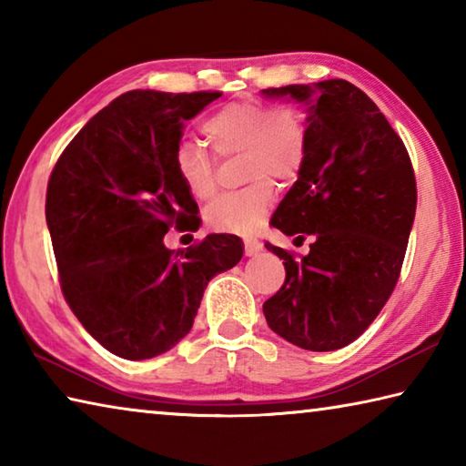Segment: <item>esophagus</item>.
<instances>
[{
    "label": "esophagus",
    "instance_id": "esophagus-1",
    "mask_svg": "<svg viewBox=\"0 0 466 466\" xmlns=\"http://www.w3.org/2000/svg\"><path fill=\"white\" fill-rule=\"evenodd\" d=\"M258 250H263V244L258 242L257 238H252V236H248V238H244V252H247V255L250 257V255H257Z\"/></svg>",
    "mask_w": 466,
    "mask_h": 466
}]
</instances>
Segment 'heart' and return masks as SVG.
Segmentation results:
<instances>
[{"mask_svg":"<svg viewBox=\"0 0 466 466\" xmlns=\"http://www.w3.org/2000/svg\"><path fill=\"white\" fill-rule=\"evenodd\" d=\"M203 133L216 156H240V191L222 195L205 209V222L218 232H252L273 208L279 187L294 185L310 147L306 115L294 105L263 100L228 102L208 116ZM175 168L188 195L209 201L218 191V160L195 141H180Z\"/></svg>","mask_w":466,"mask_h":466,"instance_id":"b5f03b06","label":"heart"}]
</instances>
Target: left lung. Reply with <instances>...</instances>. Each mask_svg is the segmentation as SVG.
Here are the masks:
<instances>
[{
	"label": "left lung",
	"instance_id": "1",
	"mask_svg": "<svg viewBox=\"0 0 466 466\" xmlns=\"http://www.w3.org/2000/svg\"><path fill=\"white\" fill-rule=\"evenodd\" d=\"M265 96L312 100L310 147L271 226L310 252L265 242L286 281L263 304L267 325L309 351H335L372 325L397 286L417 208L411 157L372 98L345 80L294 84Z\"/></svg>",
	"mask_w": 466,
	"mask_h": 466
}]
</instances>
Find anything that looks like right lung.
<instances>
[{
	"mask_svg": "<svg viewBox=\"0 0 466 466\" xmlns=\"http://www.w3.org/2000/svg\"><path fill=\"white\" fill-rule=\"evenodd\" d=\"M219 96L123 94L86 123L53 167L45 216L63 298L119 358L172 350L191 330L208 281L242 258L234 234H209L180 252L164 247L170 228H199L175 149L185 123Z\"/></svg>",
	"mask_w": 466,
	"mask_h": 466,
	"instance_id": "1",
	"label": "right lung"
}]
</instances>
